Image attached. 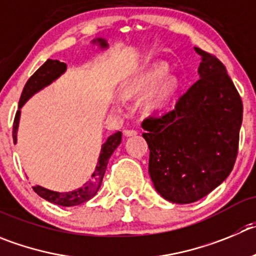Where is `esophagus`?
Segmentation results:
<instances>
[{"label":"esophagus","instance_id":"34e87169","mask_svg":"<svg viewBox=\"0 0 256 256\" xmlns=\"http://www.w3.org/2000/svg\"><path fill=\"white\" fill-rule=\"evenodd\" d=\"M124 135H125L126 138H128V136H135V135H138V131L136 130H125L124 131Z\"/></svg>","mask_w":256,"mask_h":256}]
</instances>
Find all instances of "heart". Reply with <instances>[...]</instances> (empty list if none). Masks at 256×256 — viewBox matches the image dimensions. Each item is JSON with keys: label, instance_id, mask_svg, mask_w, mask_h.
Here are the masks:
<instances>
[{"label": "heart", "instance_id": "obj_1", "mask_svg": "<svg viewBox=\"0 0 256 256\" xmlns=\"http://www.w3.org/2000/svg\"><path fill=\"white\" fill-rule=\"evenodd\" d=\"M168 66L166 64H154L136 76L124 90V97L130 98L134 96H144L152 93L149 97V106L152 108H163L170 102L179 88L178 78L168 76Z\"/></svg>", "mask_w": 256, "mask_h": 256}]
</instances>
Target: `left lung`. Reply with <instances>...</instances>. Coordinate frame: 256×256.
Listing matches in <instances>:
<instances>
[{
    "label": "left lung",
    "instance_id": "1",
    "mask_svg": "<svg viewBox=\"0 0 256 256\" xmlns=\"http://www.w3.org/2000/svg\"><path fill=\"white\" fill-rule=\"evenodd\" d=\"M200 80L173 110L142 121L155 190L173 204L206 197L231 173L238 150L242 101L225 66L200 48Z\"/></svg>",
    "mask_w": 256,
    "mask_h": 256
}]
</instances>
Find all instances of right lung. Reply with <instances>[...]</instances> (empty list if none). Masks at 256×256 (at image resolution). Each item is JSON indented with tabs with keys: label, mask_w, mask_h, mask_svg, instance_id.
Returning <instances> with one entry per match:
<instances>
[{
	"label": "right lung",
	"mask_w": 256,
	"mask_h": 256,
	"mask_svg": "<svg viewBox=\"0 0 256 256\" xmlns=\"http://www.w3.org/2000/svg\"><path fill=\"white\" fill-rule=\"evenodd\" d=\"M93 42H98L101 48H107L106 40L104 39H97L93 40ZM66 63H62L59 60H52V59H48L36 72H35L28 80L26 82L25 87H24L22 93H21L20 101H18V110L15 114V120H14V128H12V138L14 142H18V121H20V108L24 106L26 101L30 98L31 96L39 92L44 87L49 86L52 80H56V78L66 72ZM121 136L122 134L120 131L114 132L107 139V142L102 145L101 154L98 158V163L96 166L94 172L92 174L90 182L83 184V187L78 188L72 192H54V190H46L40 186H34L32 190L38 193L42 198L49 200L52 204H59V206L64 207H70V206H77V204H84L88 200L93 197L100 190L102 183V178L106 172L107 163H108L110 156L112 152L116 150V148L120 145L121 142Z\"/></svg>",
	"instance_id": "obj_1"
}]
</instances>
